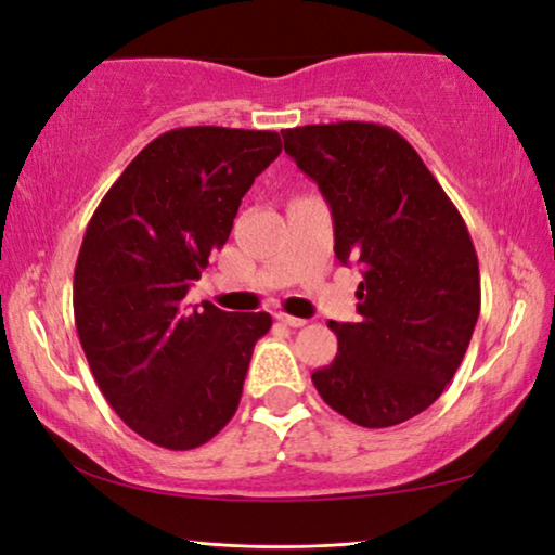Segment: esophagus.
<instances>
[{
	"instance_id": "34e87169",
	"label": "esophagus",
	"mask_w": 555,
	"mask_h": 555,
	"mask_svg": "<svg viewBox=\"0 0 555 555\" xmlns=\"http://www.w3.org/2000/svg\"><path fill=\"white\" fill-rule=\"evenodd\" d=\"M280 323H285V325H291V328H302V325H306L308 321L306 318H298V315H287V313H278L275 315Z\"/></svg>"
}]
</instances>
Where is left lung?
Instances as JSON below:
<instances>
[{
    "label": "left lung",
    "instance_id": "8db88e82",
    "mask_svg": "<svg viewBox=\"0 0 555 555\" xmlns=\"http://www.w3.org/2000/svg\"><path fill=\"white\" fill-rule=\"evenodd\" d=\"M283 141L328 202L336 257L363 268L361 321L328 323L338 353L313 371L315 389L359 427L412 420L452 382L480 315V268L465 219L389 126H298Z\"/></svg>",
    "mask_w": 555,
    "mask_h": 555
}]
</instances>
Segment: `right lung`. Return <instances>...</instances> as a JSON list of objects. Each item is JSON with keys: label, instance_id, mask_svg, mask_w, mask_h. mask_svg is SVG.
I'll use <instances>...</instances> for the list:
<instances>
[{"label": "right lung", "instance_id": "obj_1", "mask_svg": "<svg viewBox=\"0 0 555 555\" xmlns=\"http://www.w3.org/2000/svg\"><path fill=\"white\" fill-rule=\"evenodd\" d=\"M280 151L275 131L173 128L126 166L88 222L73 283L80 346L113 412L166 450L202 447L232 420L272 325L270 313L189 310L184 298Z\"/></svg>", "mask_w": 555, "mask_h": 555}]
</instances>
